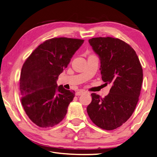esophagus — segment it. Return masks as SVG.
I'll return each instance as SVG.
<instances>
[{"instance_id":"esophagus-1","label":"esophagus","mask_w":157,"mask_h":157,"mask_svg":"<svg viewBox=\"0 0 157 157\" xmlns=\"http://www.w3.org/2000/svg\"><path fill=\"white\" fill-rule=\"evenodd\" d=\"M84 93V91H83V90H79V91H78V92H76V96H80V95H82V94H83Z\"/></svg>"}]
</instances>
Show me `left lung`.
<instances>
[{"label":"left lung","instance_id":"8db88e82","mask_svg":"<svg viewBox=\"0 0 157 157\" xmlns=\"http://www.w3.org/2000/svg\"><path fill=\"white\" fill-rule=\"evenodd\" d=\"M101 60V73L105 84H111L107 96L92 93L87 113L100 128L113 130L132 116L137 105L143 81V71L135 51L128 44L111 37L88 40Z\"/></svg>","mask_w":157,"mask_h":157}]
</instances>
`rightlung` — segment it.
<instances>
[{"mask_svg":"<svg viewBox=\"0 0 157 157\" xmlns=\"http://www.w3.org/2000/svg\"><path fill=\"white\" fill-rule=\"evenodd\" d=\"M84 42L65 37L47 40L23 63L19 79L21 101L36 125L50 128L65 118L75 92L58 86L56 80Z\"/></svg>","mask_w":157,"mask_h":157,"instance_id":"obj_1","label":"right lung"}]
</instances>
